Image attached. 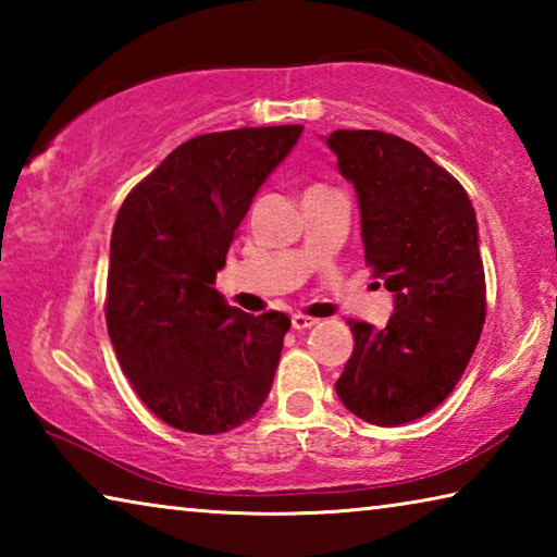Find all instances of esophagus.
I'll list each match as a JSON object with an SVG mask.
<instances>
[{
  "mask_svg": "<svg viewBox=\"0 0 557 557\" xmlns=\"http://www.w3.org/2000/svg\"><path fill=\"white\" fill-rule=\"evenodd\" d=\"M292 329H297V332H301V329H309V326H314L317 324V319H312V317H305V314H292Z\"/></svg>",
  "mask_w": 557,
  "mask_h": 557,
  "instance_id": "1",
  "label": "esophagus"
}]
</instances>
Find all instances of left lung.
<instances>
[{
    "label": "left lung",
    "instance_id": "left-lung-1",
    "mask_svg": "<svg viewBox=\"0 0 557 557\" xmlns=\"http://www.w3.org/2000/svg\"><path fill=\"white\" fill-rule=\"evenodd\" d=\"M356 188L366 265L393 292L385 329L348 322L354 354L336 395L371 425L422 418L465 373L486 317L474 206L420 147L379 129L324 137Z\"/></svg>",
    "mask_w": 557,
    "mask_h": 557
}]
</instances>
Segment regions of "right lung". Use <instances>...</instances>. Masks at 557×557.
I'll return each mask as SVG.
<instances>
[{"label": "right lung", "mask_w": 557, "mask_h": 557, "mask_svg": "<svg viewBox=\"0 0 557 557\" xmlns=\"http://www.w3.org/2000/svg\"><path fill=\"white\" fill-rule=\"evenodd\" d=\"M301 125L211 132L176 147L120 206L108 334L139 398L166 425L219 435L265 403L289 317L223 301L215 272Z\"/></svg>", "instance_id": "1"}]
</instances>
